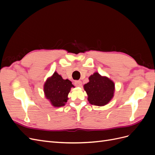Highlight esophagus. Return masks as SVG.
<instances>
[{"mask_svg": "<svg viewBox=\"0 0 155 155\" xmlns=\"http://www.w3.org/2000/svg\"><path fill=\"white\" fill-rule=\"evenodd\" d=\"M74 85L76 87H81L82 85V82L80 80H78L74 82Z\"/></svg>", "mask_w": 155, "mask_h": 155, "instance_id": "obj_1", "label": "esophagus"}]
</instances>
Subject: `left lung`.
I'll use <instances>...</instances> for the list:
<instances>
[{"instance_id":"obj_1","label":"left lung","mask_w":155,"mask_h":155,"mask_svg":"<svg viewBox=\"0 0 155 155\" xmlns=\"http://www.w3.org/2000/svg\"><path fill=\"white\" fill-rule=\"evenodd\" d=\"M89 82L84 85L91 104L104 106L114 96V83L109 78L95 72L88 78Z\"/></svg>"}]
</instances>
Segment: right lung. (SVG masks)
Returning a JSON list of instances; mask_svg holds the SVG:
<instances>
[{
    "mask_svg": "<svg viewBox=\"0 0 155 155\" xmlns=\"http://www.w3.org/2000/svg\"><path fill=\"white\" fill-rule=\"evenodd\" d=\"M72 87L74 86L71 81L68 79H63L55 72L52 76L46 79L45 83V95L54 107H62L67 102L68 93Z\"/></svg>",
    "mask_w": 155,
    "mask_h": 155,
    "instance_id": "right-lung-1",
    "label": "right lung"
}]
</instances>
